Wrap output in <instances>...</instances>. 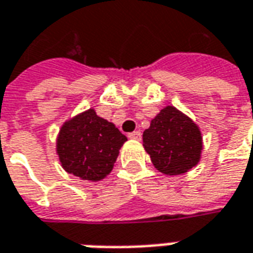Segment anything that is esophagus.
Segmentation results:
<instances>
[{
	"instance_id": "34e87169",
	"label": "esophagus",
	"mask_w": 253,
	"mask_h": 253,
	"mask_svg": "<svg viewBox=\"0 0 253 253\" xmlns=\"http://www.w3.org/2000/svg\"><path fill=\"white\" fill-rule=\"evenodd\" d=\"M141 137H142L141 131H132L128 134V138H130V139H134V141H141Z\"/></svg>"
}]
</instances>
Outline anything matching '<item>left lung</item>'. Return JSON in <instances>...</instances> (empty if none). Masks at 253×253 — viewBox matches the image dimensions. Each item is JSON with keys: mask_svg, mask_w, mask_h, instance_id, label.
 I'll return each instance as SVG.
<instances>
[{"mask_svg": "<svg viewBox=\"0 0 253 253\" xmlns=\"http://www.w3.org/2000/svg\"><path fill=\"white\" fill-rule=\"evenodd\" d=\"M142 139L154 168L167 176L187 173L201 161V128L173 105H167L154 116Z\"/></svg>", "mask_w": 253, "mask_h": 253, "instance_id": "obj_1", "label": "left lung"}]
</instances>
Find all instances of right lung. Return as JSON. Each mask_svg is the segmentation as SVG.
I'll list each match as a JSON object with an SVG mask.
<instances>
[{
	"mask_svg": "<svg viewBox=\"0 0 253 253\" xmlns=\"http://www.w3.org/2000/svg\"><path fill=\"white\" fill-rule=\"evenodd\" d=\"M127 137L100 118L94 108L83 111L63 123L55 150L61 167L81 180L100 181L110 175Z\"/></svg>",
	"mask_w": 253,
	"mask_h": 253,
	"instance_id": "right-lung-1",
	"label": "right lung"
}]
</instances>
